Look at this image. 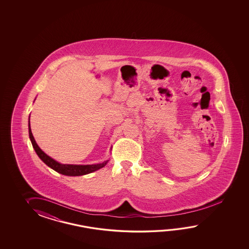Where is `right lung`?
<instances>
[{
	"label": "right lung",
	"mask_w": 249,
	"mask_h": 249,
	"mask_svg": "<svg viewBox=\"0 0 249 249\" xmlns=\"http://www.w3.org/2000/svg\"><path fill=\"white\" fill-rule=\"evenodd\" d=\"M28 132H29V138L32 142L33 148L36 150L38 157L42 160L45 164H47L49 167L52 169L58 172L61 175H67V176H81V175H88L90 173H93L97 170L101 169L104 167L108 160L104 161L102 163L94 164H68L58 163V161L52 159L49 157L47 154L44 153L41 148H39L37 143L36 142L35 138L33 136L31 127H30V116L28 119Z\"/></svg>",
	"instance_id": "1"
}]
</instances>
